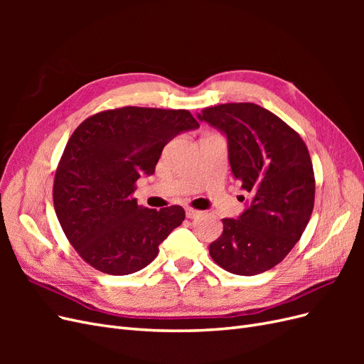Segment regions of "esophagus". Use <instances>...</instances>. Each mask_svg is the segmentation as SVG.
<instances>
[{"label": "esophagus", "mask_w": 364, "mask_h": 364, "mask_svg": "<svg viewBox=\"0 0 364 364\" xmlns=\"http://www.w3.org/2000/svg\"><path fill=\"white\" fill-rule=\"evenodd\" d=\"M185 214H186V217H188V218H196V217H199L202 213L197 211V209H193V208H186L185 209Z\"/></svg>", "instance_id": "1"}]
</instances>
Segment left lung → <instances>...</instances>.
I'll return each mask as SVG.
<instances>
[{
	"instance_id": "8db88e82",
	"label": "left lung",
	"mask_w": 364,
	"mask_h": 364,
	"mask_svg": "<svg viewBox=\"0 0 364 364\" xmlns=\"http://www.w3.org/2000/svg\"><path fill=\"white\" fill-rule=\"evenodd\" d=\"M197 118L226 135L230 170L252 197L238 218L222 220L223 232L209 245V255L241 277L270 270L299 241L314 208V171L305 142L253 103L206 107Z\"/></svg>"
}]
</instances>
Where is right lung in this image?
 <instances>
[{
	"label": "right lung",
	"mask_w": 364,
	"mask_h": 364,
	"mask_svg": "<svg viewBox=\"0 0 364 364\" xmlns=\"http://www.w3.org/2000/svg\"><path fill=\"white\" fill-rule=\"evenodd\" d=\"M197 127L185 109L126 106L98 112L74 130L54 176L53 202L65 235L90 266L129 274L156 258L185 211L138 206L136 181L155 173L168 141Z\"/></svg>",
	"instance_id": "obj_1"
}]
</instances>
